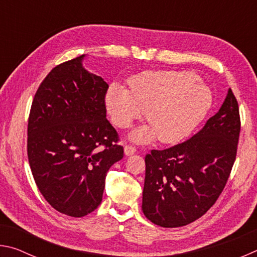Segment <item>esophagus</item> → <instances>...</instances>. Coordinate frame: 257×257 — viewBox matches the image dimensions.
<instances>
[{
    "instance_id": "obj_1",
    "label": "esophagus",
    "mask_w": 257,
    "mask_h": 257,
    "mask_svg": "<svg viewBox=\"0 0 257 257\" xmlns=\"http://www.w3.org/2000/svg\"><path fill=\"white\" fill-rule=\"evenodd\" d=\"M135 153H136V149H135L134 146H130V145L124 146V154L125 155L130 156V155H134Z\"/></svg>"
}]
</instances>
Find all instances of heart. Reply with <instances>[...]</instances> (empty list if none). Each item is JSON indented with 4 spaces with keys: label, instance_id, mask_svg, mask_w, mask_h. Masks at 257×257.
I'll return each instance as SVG.
<instances>
[{
    "label": "heart",
    "instance_id": "heart-1",
    "mask_svg": "<svg viewBox=\"0 0 257 257\" xmlns=\"http://www.w3.org/2000/svg\"><path fill=\"white\" fill-rule=\"evenodd\" d=\"M129 88L111 85L105 103L119 128L129 127L147 111L150 124L130 134L136 143L156 138L164 144L182 141L198 127L213 104L211 89L191 71H145L129 80Z\"/></svg>",
    "mask_w": 257,
    "mask_h": 257
}]
</instances>
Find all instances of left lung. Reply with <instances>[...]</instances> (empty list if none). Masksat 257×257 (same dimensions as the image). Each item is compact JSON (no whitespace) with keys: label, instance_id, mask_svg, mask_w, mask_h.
<instances>
[{"label":"left lung","instance_id":"1","mask_svg":"<svg viewBox=\"0 0 257 257\" xmlns=\"http://www.w3.org/2000/svg\"><path fill=\"white\" fill-rule=\"evenodd\" d=\"M240 133L238 102L231 89L202 130L170 149L145 156L142 210L151 222L177 228L214 205L236 160Z\"/></svg>","mask_w":257,"mask_h":257}]
</instances>
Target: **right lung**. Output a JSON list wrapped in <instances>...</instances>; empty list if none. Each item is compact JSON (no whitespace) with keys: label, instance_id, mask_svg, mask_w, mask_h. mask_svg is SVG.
Listing matches in <instances>:
<instances>
[{"label":"right lung","instance_id":"1","mask_svg":"<svg viewBox=\"0 0 257 257\" xmlns=\"http://www.w3.org/2000/svg\"><path fill=\"white\" fill-rule=\"evenodd\" d=\"M84 58L52 69L35 94L28 119L35 182L52 207L73 217L97 208L108 169L123 158L106 119L108 85L82 67Z\"/></svg>","mask_w":257,"mask_h":257}]
</instances>
